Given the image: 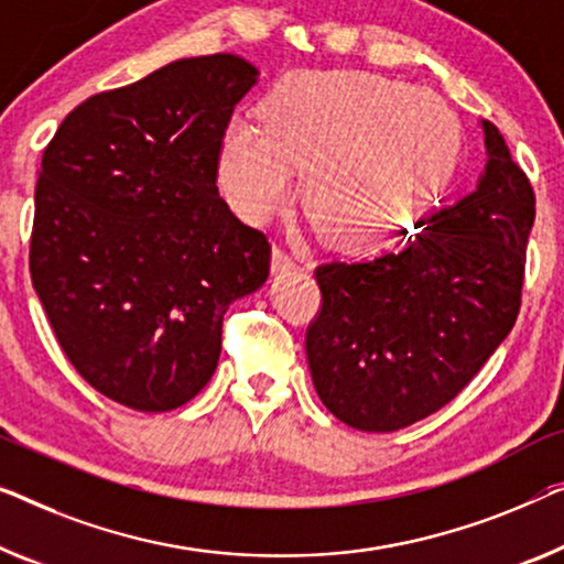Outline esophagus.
<instances>
[{
	"instance_id": "1",
	"label": "esophagus",
	"mask_w": 564,
	"mask_h": 564,
	"mask_svg": "<svg viewBox=\"0 0 564 564\" xmlns=\"http://www.w3.org/2000/svg\"><path fill=\"white\" fill-rule=\"evenodd\" d=\"M290 269H295V259H292L288 251H282L280 247L272 249V272L274 274H282V272H290Z\"/></svg>"
}]
</instances>
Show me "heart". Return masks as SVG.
I'll list each match as a JSON object with an SVG mask.
<instances>
[{
    "label": "heart",
    "mask_w": 564,
    "mask_h": 564,
    "mask_svg": "<svg viewBox=\"0 0 564 564\" xmlns=\"http://www.w3.org/2000/svg\"><path fill=\"white\" fill-rule=\"evenodd\" d=\"M257 119H234L218 147V183L247 224H269L295 195L323 239L373 254L414 231L455 121L435 96L366 70H297L274 80Z\"/></svg>",
    "instance_id": "b5f03b06"
}]
</instances>
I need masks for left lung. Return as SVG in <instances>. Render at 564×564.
<instances>
[{"mask_svg": "<svg viewBox=\"0 0 564 564\" xmlns=\"http://www.w3.org/2000/svg\"><path fill=\"white\" fill-rule=\"evenodd\" d=\"M476 187L432 210L404 249L315 269L305 350L317 397L348 427L394 432L465 389L517 323L534 193L491 121Z\"/></svg>", "mask_w": 564, "mask_h": 564, "instance_id": "left-lung-1", "label": "left lung"}]
</instances>
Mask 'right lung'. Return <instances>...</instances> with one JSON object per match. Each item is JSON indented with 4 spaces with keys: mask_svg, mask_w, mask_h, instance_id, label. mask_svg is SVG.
Wrapping results in <instances>:
<instances>
[{
    "mask_svg": "<svg viewBox=\"0 0 564 564\" xmlns=\"http://www.w3.org/2000/svg\"><path fill=\"white\" fill-rule=\"evenodd\" d=\"M259 70L231 53L162 65L63 119L35 187L30 274L96 391L137 412L198 394L224 315L269 276L264 234L218 195V147Z\"/></svg>",
    "mask_w": 564,
    "mask_h": 564,
    "instance_id": "add662e5",
    "label": "right lung"
}]
</instances>
